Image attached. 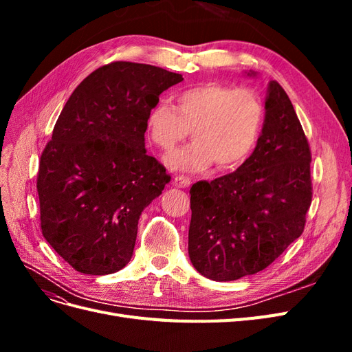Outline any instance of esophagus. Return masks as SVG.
<instances>
[{
	"mask_svg": "<svg viewBox=\"0 0 352 352\" xmlns=\"http://www.w3.org/2000/svg\"><path fill=\"white\" fill-rule=\"evenodd\" d=\"M175 186L176 188H189L190 186V179L188 176L184 175H179L175 177Z\"/></svg>",
	"mask_w": 352,
	"mask_h": 352,
	"instance_id": "34e87169",
	"label": "esophagus"
}]
</instances>
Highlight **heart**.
I'll list each match as a JSON object with an SVG mask.
<instances>
[{
	"label": "heart",
	"mask_w": 352,
	"mask_h": 352,
	"mask_svg": "<svg viewBox=\"0 0 352 352\" xmlns=\"http://www.w3.org/2000/svg\"><path fill=\"white\" fill-rule=\"evenodd\" d=\"M263 104L251 89L204 83L177 94L176 107L164 101L146 116V135L168 153L192 129L194 141L170 154L166 164L177 172H202L216 163L226 172L247 162L257 145L263 124Z\"/></svg>",
	"instance_id": "b5f03b06"
}]
</instances>
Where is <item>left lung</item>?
Segmentation results:
<instances>
[{
    "mask_svg": "<svg viewBox=\"0 0 352 352\" xmlns=\"http://www.w3.org/2000/svg\"><path fill=\"white\" fill-rule=\"evenodd\" d=\"M264 109L261 135L247 162L189 190V258L211 280L264 270L304 232L313 197L310 145L276 80L269 83Z\"/></svg>",
    "mask_w": 352,
    "mask_h": 352,
    "instance_id": "obj_1",
    "label": "left lung"
}]
</instances>
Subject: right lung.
Listing matches in <instances>:
<instances>
[{"mask_svg":"<svg viewBox=\"0 0 352 352\" xmlns=\"http://www.w3.org/2000/svg\"><path fill=\"white\" fill-rule=\"evenodd\" d=\"M182 74L114 61L73 91L41 155V229L60 257L85 274L131 261L138 220L170 182L145 150L146 116Z\"/></svg>","mask_w":352,"mask_h":352,"instance_id":"obj_1","label":"right lung"}]
</instances>
